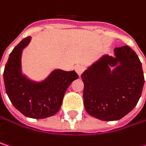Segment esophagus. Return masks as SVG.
I'll return each instance as SVG.
<instances>
[{
	"instance_id": "34e87169",
	"label": "esophagus",
	"mask_w": 146,
	"mask_h": 146,
	"mask_svg": "<svg viewBox=\"0 0 146 146\" xmlns=\"http://www.w3.org/2000/svg\"><path fill=\"white\" fill-rule=\"evenodd\" d=\"M84 69H85V67L84 66V65H77L76 67H75V71L77 72V73L78 74V75H81L82 73L84 71Z\"/></svg>"
}]
</instances>
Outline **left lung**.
<instances>
[{
    "instance_id": "8db88e82",
    "label": "left lung",
    "mask_w": 146,
    "mask_h": 146,
    "mask_svg": "<svg viewBox=\"0 0 146 146\" xmlns=\"http://www.w3.org/2000/svg\"><path fill=\"white\" fill-rule=\"evenodd\" d=\"M116 57L104 56L82 73L86 111L102 121L119 120L135 107L145 83L141 62L128 45L116 47ZM120 62L111 73L109 66Z\"/></svg>"
}]
</instances>
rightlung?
Segmentation results:
<instances>
[{"instance_id":"right-lung-1","label":"right lung","mask_w":146,"mask_h":146,"mask_svg":"<svg viewBox=\"0 0 146 146\" xmlns=\"http://www.w3.org/2000/svg\"><path fill=\"white\" fill-rule=\"evenodd\" d=\"M29 40L30 36L24 38L11 52L4 69V83L6 92L17 110L26 117L42 119L60 110L67 89L78 75L75 71L55 70L40 83L27 79L21 74V54Z\"/></svg>"}]
</instances>
